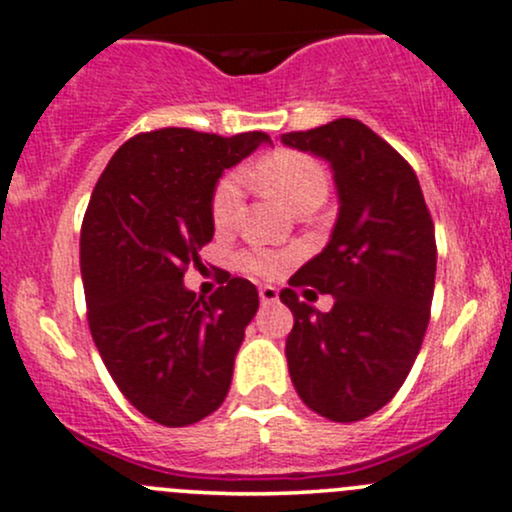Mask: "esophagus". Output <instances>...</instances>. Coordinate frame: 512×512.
I'll use <instances>...</instances> for the list:
<instances>
[{"instance_id":"34e87169","label":"esophagus","mask_w":512,"mask_h":512,"mask_svg":"<svg viewBox=\"0 0 512 512\" xmlns=\"http://www.w3.org/2000/svg\"><path fill=\"white\" fill-rule=\"evenodd\" d=\"M279 299V291H277V286H260V301L265 303H274Z\"/></svg>"}]
</instances>
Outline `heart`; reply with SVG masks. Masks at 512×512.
Returning a JSON list of instances; mask_svg holds the SVG:
<instances>
[{
    "label": "heart",
    "instance_id": "1",
    "mask_svg": "<svg viewBox=\"0 0 512 512\" xmlns=\"http://www.w3.org/2000/svg\"><path fill=\"white\" fill-rule=\"evenodd\" d=\"M252 179L277 196L291 211H313L328 196V172L313 155L299 150H274L252 167ZM243 204V182L238 174H226L211 196V216L218 228H226L238 216ZM289 257L272 247L255 245L240 255V267L260 277H274Z\"/></svg>",
    "mask_w": 512,
    "mask_h": 512
}]
</instances>
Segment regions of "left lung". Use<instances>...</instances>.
Here are the masks:
<instances>
[{"instance_id":"1","label":"left lung","mask_w":512,"mask_h":512,"mask_svg":"<svg viewBox=\"0 0 512 512\" xmlns=\"http://www.w3.org/2000/svg\"><path fill=\"white\" fill-rule=\"evenodd\" d=\"M289 148L323 157L338 189L328 245L279 294L294 313L286 362L311 411L355 423L384 408L411 372L435 291V226L413 167L357 119L284 133ZM313 285L328 314L298 301Z\"/></svg>"}]
</instances>
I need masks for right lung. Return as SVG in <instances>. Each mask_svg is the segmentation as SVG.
<instances>
[{
	"label": "right lung",
	"instance_id": "obj_1",
	"mask_svg": "<svg viewBox=\"0 0 512 512\" xmlns=\"http://www.w3.org/2000/svg\"><path fill=\"white\" fill-rule=\"evenodd\" d=\"M262 143L269 136L260 131L140 133L111 157L84 213L80 267L94 345L131 406L167 428L221 406L260 306L243 277L228 274L201 299L184 272L213 238L221 174Z\"/></svg>",
	"mask_w": 512,
	"mask_h": 512
}]
</instances>
